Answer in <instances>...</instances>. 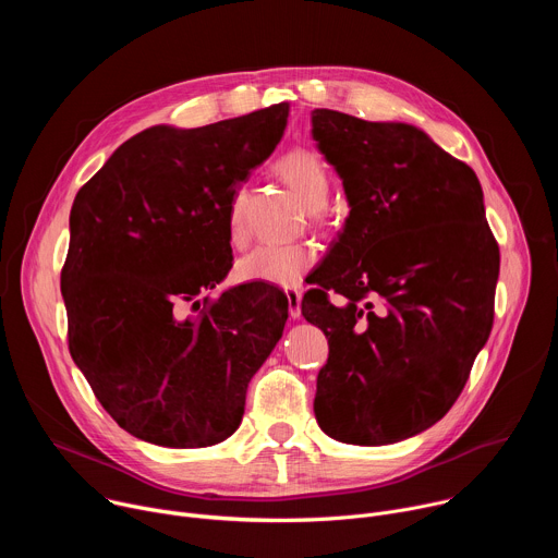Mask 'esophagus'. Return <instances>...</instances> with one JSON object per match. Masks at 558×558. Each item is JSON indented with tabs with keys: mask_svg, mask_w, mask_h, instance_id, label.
<instances>
[{
	"mask_svg": "<svg viewBox=\"0 0 558 558\" xmlns=\"http://www.w3.org/2000/svg\"><path fill=\"white\" fill-rule=\"evenodd\" d=\"M287 300H289L291 320H300L302 317V293L298 289H287Z\"/></svg>",
	"mask_w": 558,
	"mask_h": 558,
	"instance_id": "esophagus-1",
	"label": "esophagus"
}]
</instances>
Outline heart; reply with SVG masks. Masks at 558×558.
<instances>
[{
    "label": "heart",
    "instance_id": "obj_1",
    "mask_svg": "<svg viewBox=\"0 0 558 558\" xmlns=\"http://www.w3.org/2000/svg\"><path fill=\"white\" fill-rule=\"evenodd\" d=\"M278 177L291 187V192L304 203L311 216L320 218V209L331 194V177L327 166L308 149H293L276 163ZM245 192H235L227 207V235L233 247L247 243L245 222ZM315 265V252L308 245H260L238 263V276L243 280L269 282L278 287H295L302 276Z\"/></svg>",
    "mask_w": 558,
    "mask_h": 558
}]
</instances>
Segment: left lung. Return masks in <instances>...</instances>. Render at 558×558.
I'll use <instances>...</instances> for the list:
<instances>
[{"mask_svg": "<svg viewBox=\"0 0 558 558\" xmlns=\"http://www.w3.org/2000/svg\"><path fill=\"white\" fill-rule=\"evenodd\" d=\"M311 134L351 207L302 298L329 336L315 420L344 444H395L463 390L493 329L499 247L480 179L424 130L317 108Z\"/></svg>", "mask_w": 558, "mask_h": 558, "instance_id": "8db88e82", "label": "left lung"}]
</instances>
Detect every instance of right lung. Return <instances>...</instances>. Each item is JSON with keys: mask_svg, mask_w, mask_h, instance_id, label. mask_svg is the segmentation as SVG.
<instances>
[{"mask_svg": "<svg viewBox=\"0 0 558 558\" xmlns=\"http://www.w3.org/2000/svg\"><path fill=\"white\" fill-rule=\"evenodd\" d=\"M289 104L181 130L154 125L76 192L61 269L68 344L110 417L166 448L220 444L287 323L271 284L209 302L231 269L227 207L280 143Z\"/></svg>", "mask_w": 558, "mask_h": 558, "instance_id": "1", "label": "right lung"}]
</instances>
